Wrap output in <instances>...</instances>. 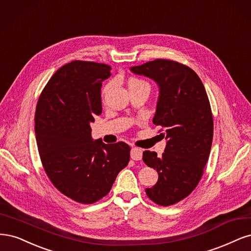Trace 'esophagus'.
I'll return each instance as SVG.
<instances>
[{"instance_id": "esophagus-1", "label": "esophagus", "mask_w": 251, "mask_h": 251, "mask_svg": "<svg viewBox=\"0 0 251 251\" xmlns=\"http://www.w3.org/2000/svg\"><path fill=\"white\" fill-rule=\"evenodd\" d=\"M143 156V151L140 148H132L130 151V157L133 160H141Z\"/></svg>"}]
</instances>
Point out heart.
<instances>
[{"mask_svg":"<svg viewBox=\"0 0 251 251\" xmlns=\"http://www.w3.org/2000/svg\"><path fill=\"white\" fill-rule=\"evenodd\" d=\"M143 84H147V83H146V82H144V81H142V80H140V79H136V78H131V79L129 80V81H128V86H129V87L137 86V85H143ZM109 86H110L109 84L105 86V88H104V93H106V92L108 91Z\"/></svg>","mask_w":251,"mask_h":251,"instance_id":"obj_1","label":"heart"}]
</instances>
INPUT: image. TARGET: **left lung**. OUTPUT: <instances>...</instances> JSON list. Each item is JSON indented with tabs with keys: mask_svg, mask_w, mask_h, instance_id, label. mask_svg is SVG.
<instances>
[{
	"mask_svg": "<svg viewBox=\"0 0 251 251\" xmlns=\"http://www.w3.org/2000/svg\"><path fill=\"white\" fill-rule=\"evenodd\" d=\"M158 86L153 123L164 129L166 149L160 156L145 151L143 160L156 169L158 180L146 189L148 197L168 206L189 196L197 187L211 152L214 122L203 83L187 66L156 59L132 67Z\"/></svg>",
	"mask_w": 251,
	"mask_h": 251,
	"instance_id": "8db88e82",
	"label": "left lung"
}]
</instances>
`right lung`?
Wrapping results in <instances>:
<instances>
[{
  "label": "right lung",
  "mask_w": 251,
  "mask_h": 251,
  "mask_svg": "<svg viewBox=\"0 0 251 251\" xmlns=\"http://www.w3.org/2000/svg\"><path fill=\"white\" fill-rule=\"evenodd\" d=\"M107 64L72 61L51 77L35 111V136L45 171L54 187L80 203L107 195L130 158L123 142L106 145L92 137L102 112L101 86Z\"/></svg>",
  "instance_id": "right-lung-1"
}]
</instances>
